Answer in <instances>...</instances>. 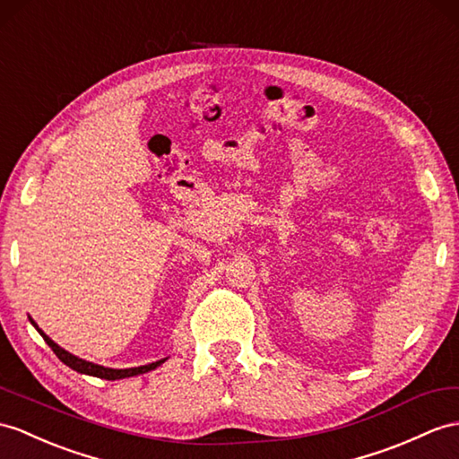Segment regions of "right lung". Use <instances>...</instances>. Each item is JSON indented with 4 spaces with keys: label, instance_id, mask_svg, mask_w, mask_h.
Instances as JSON below:
<instances>
[{
    "label": "right lung",
    "instance_id": "obj_1",
    "mask_svg": "<svg viewBox=\"0 0 459 459\" xmlns=\"http://www.w3.org/2000/svg\"><path fill=\"white\" fill-rule=\"evenodd\" d=\"M29 321L32 323V327H35L39 333H40V337L44 339V342H47L50 349L54 351V354L58 356V359L65 364V366H70L72 370H75V372H80V374H85V376H95V377H100V379H122V377H132V376H140V374H145V372H152V370H155V368H158L160 364H163L167 359H161V360H158V362H152V364H145V366H138V368H122V370H118V368H105V366H100V364H93V362H89V360H83V359H77L75 354H72V352H68V351H64L62 346H58L56 344L47 333H44L42 329H39V325L35 321H32V317H29Z\"/></svg>",
    "mask_w": 459,
    "mask_h": 459
}]
</instances>
